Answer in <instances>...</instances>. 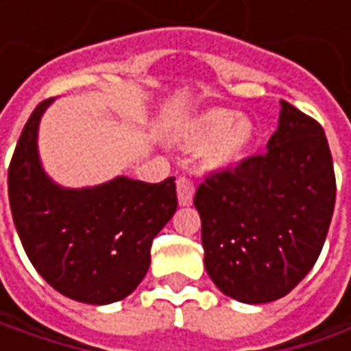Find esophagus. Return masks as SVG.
Wrapping results in <instances>:
<instances>
[{"instance_id":"1","label":"esophagus","mask_w":351,"mask_h":351,"mask_svg":"<svg viewBox=\"0 0 351 351\" xmlns=\"http://www.w3.org/2000/svg\"><path fill=\"white\" fill-rule=\"evenodd\" d=\"M176 187H178V201H180V205L182 207H189L191 203H193V183L189 182L187 178H180L178 183H176Z\"/></svg>"}]
</instances>
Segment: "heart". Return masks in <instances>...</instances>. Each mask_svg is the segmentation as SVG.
I'll use <instances>...</instances> for the list:
<instances>
[{"instance_id": "heart-1", "label": "heart", "mask_w": 351, "mask_h": 351, "mask_svg": "<svg viewBox=\"0 0 351 351\" xmlns=\"http://www.w3.org/2000/svg\"><path fill=\"white\" fill-rule=\"evenodd\" d=\"M173 138L189 150L201 148V164L209 171L236 168L250 154L256 127L248 117L224 107H210L187 117L176 128Z\"/></svg>"}]
</instances>
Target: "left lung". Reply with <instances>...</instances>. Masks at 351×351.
<instances>
[{"instance_id":"1","label":"left lung","mask_w":351,"mask_h":351,"mask_svg":"<svg viewBox=\"0 0 351 351\" xmlns=\"http://www.w3.org/2000/svg\"><path fill=\"white\" fill-rule=\"evenodd\" d=\"M279 103L267 152L207 178L193 201L207 274L221 293L246 304L285 297L313 269L336 201L324 130Z\"/></svg>"}]
</instances>
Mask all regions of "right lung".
<instances>
[{
  "label": "right lung",
  "mask_w": 351,
  "mask_h": 351,
  "mask_svg": "<svg viewBox=\"0 0 351 351\" xmlns=\"http://www.w3.org/2000/svg\"><path fill=\"white\" fill-rule=\"evenodd\" d=\"M43 101L21 132L7 173L13 223L34 269L50 287L86 304H111L141 285L154 236L178 209L176 182L117 176L91 187H64L38 154Z\"/></svg>",
  "instance_id": "obj_1"
}]
</instances>
